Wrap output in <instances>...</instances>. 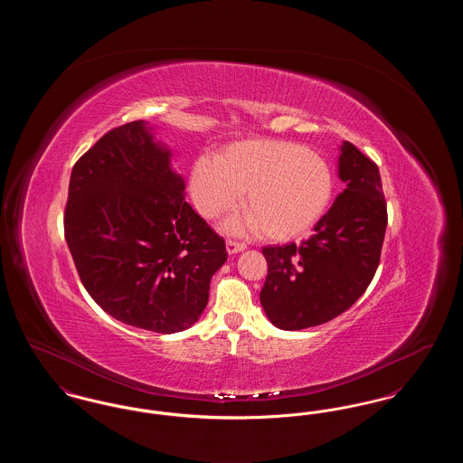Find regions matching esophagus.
Segmentation results:
<instances>
[{"label": "esophagus", "mask_w": 463, "mask_h": 463, "mask_svg": "<svg viewBox=\"0 0 463 463\" xmlns=\"http://www.w3.org/2000/svg\"><path fill=\"white\" fill-rule=\"evenodd\" d=\"M225 248H227V253H229V255H236V253H240V251H244V250H246V244H244V242L232 241V240H229V241L225 242Z\"/></svg>", "instance_id": "obj_1"}]
</instances>
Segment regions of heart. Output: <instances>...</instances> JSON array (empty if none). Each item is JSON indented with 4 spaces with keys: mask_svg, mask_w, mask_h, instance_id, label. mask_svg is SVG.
Segmentation results:
<instances>
[{
    "mask_svg": "<svg viewBox=\"0 0 463 463\" xmlns=\"http://www.w3.org/2000/svg\"><path fill=\"white\" fill-rule=\"evenodd\" d=\"M189 193L201 217L232 212L242 194L246 225L269 241L304 236L325 215L333 176L323 156L287 140L251 138L231 144L213 159L191 166ZM241 222H229L236 232Z\"/></svg>",
    "mask_w": 463,
    "mask_h": 463,
    "instance_id": "obj_1",
    "label": "heart"
}]
</instances>
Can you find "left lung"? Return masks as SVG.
<instances>
[{
  "instance_id": "8db88e82",
  "label": "left lung",
  "mask_w": 463,
  "mask_h": 463,
  "mask_svg": "<svg viewBox=\"0 0 463 463\" xmlns=\"http://www.w3.org/2000/svg\"><path fill=\"white\" fill-rule=\"evenodd\" d=\"M345 189L312 236L297 246H267L260 304L269 321L295 331L328 323L366 291L380 264L387 204L378 166L351 142L340 146Z\"/></svg>"
}]
</instances>
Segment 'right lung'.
Wrapping results in <instances>:
<instances>
[{
  "mask_svg": "<svg viewBox=\"0 0 463 463\" xmlns=\"http://www.w3.org/2000/svg\"><path fill=\"white\" fill-rule=\"evenodd\" d=\"M170 157L142 119L110 130L74 165L64 217L90 297L114 319L163 335L198 321L227 260Z\"/></svg>",
  "mask_w": 463,
  "mask_h": 463,
  "instance_id": "1",
  "label": "right lung"
}]
</instances>
